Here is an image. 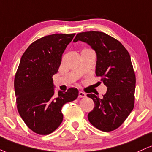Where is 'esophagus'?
Returning a JSON list of instances; mask_svg holds the SVG:
<instances>
[{
	"mask_svg": "<svg viewBox=\"0 0 152 152\" xmlns=\"http://www.w3.org/2000/svg\"><path fill=\"white\" fill-rule=\"evenodd\" d=\"M86 96V94L83 93V92L82 91H79V93H78V97H79V98H84V97Z\"/></svg>",
	"mask_w": 152,
	"mask_h": 152,
	"instance_id": "34e87169",
	"label": "esophagus"
}]
</instances>
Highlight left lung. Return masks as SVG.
Segmentation results:
<instances>
[{
	"mask_svg": "<svg viewBox=\"0 0 152 152\" xmlns=\"http://www.w3.org/2000/svg\"><path fill=\"white\" fill-rule=\"evenodd\" d=\"M89 45L96 54V75L107 87L102 98L94 94L95 106L88 114L90 123L103 132H111L123 124L133 110L136 76L129 52L119 41L105 33H79L74 39Z\"/></svg>",
	"mask_w": 152,
	"mask_h": 152,
	"instance_id": "1",
	"label": "left lung"
}]
</instances>
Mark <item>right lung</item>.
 Instances as JSON below:
<instances>
[{"label": "right lung", "instance_id": "1", "mask_svg": "<svg viewBox=\"0 0 152 152\" xmlns=\"http://www.w3.org/2000/svg\"><path fill=\"white\" fill-rule=\"evenodd\" d=\"M75 34H55L31 43L23 54L15 76L17 108L29 129L41 135L56 129L63 121L62 107L78 97L76 88L55 94L53 76Z\"/></svg>", "mask_w": 152, "mask_h": 152}]
</instances>
